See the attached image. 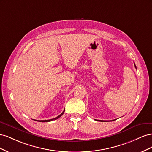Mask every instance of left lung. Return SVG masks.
Segmentation results:
<instances>
[{"label":"left lung","mask_w":152,"mask_h":152,"mask_svg":"<svg viewBox=\"0 0 152 152\" xmlns=\"http://www.w3.org/2000/svg\"><path fill=\"white\" fill-rule=\"evenodd\" d=\"M134 66H135V68H136V65H135V64H134ZM97 121H98V120H97ZM98 121H102H102H100V120H98ZM115 121V120H112V121Z\"/></svg>","instance_id":"obj_1"}]
</instances>
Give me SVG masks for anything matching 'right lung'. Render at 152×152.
Here are the masks:
<instances>
[{
  "label": "right lung",
  "instance_id": "1",
  "mask_svg": "<svg viewBox=\"0 0 152 152\" xmlns=\"http://www.w3.org/2000/svg\"><path fill=\"white\" fill-rule=\"evenodd\" d=\"M64 112H65V110H64V111L60 115H58L57 117L52 118V119H49V120H44V121H37V120H35V121H38V122H50V121H54V120H56V119L59 118V117H60L64 113Z\"/></svg>",
  "mask_w": 152,
  "mask_h": 152
}]
</instances>
